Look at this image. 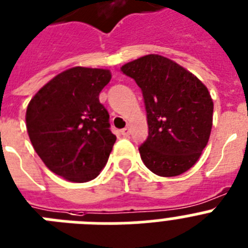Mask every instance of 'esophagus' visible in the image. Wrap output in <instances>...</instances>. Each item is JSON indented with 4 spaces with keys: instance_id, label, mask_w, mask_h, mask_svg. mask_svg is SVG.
<instances>
[{
    "instance_id": "34e87169",
    "label": "esophagus",
    "mask_w": 248,
    "mask_h": 248,
    "mask_svg": "<svg viewBox=\"0 0 248 248\" xmlns=\"http://www.w3.org/2000/svg\"><path fill=\"white\" fill-rule=\"evenodd\" d=\"M130 128L128 127H126V128H124V130H121V134H122V136L124 137H128L130 136Z\"/></svg>"
}]
</instances>
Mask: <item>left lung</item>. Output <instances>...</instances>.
I'll return each mask as SVG.
<instances>
[{
	"mask_svg": "<svg viewBox=\"0 0 248 248\" xmlns=\"http://www.w3.org/2000/svg\"><path fill=\"white\" fill-rule=\"evenodd\" d=\"M121 70L142 91L149 136L139 147L141 160L159 176L189 170L207 146L213 101L194 74L157 54L122 65Z\"/></svg>",
	"mask_w": 248,
	"mask_h": 248,
	"instance_id": "8db88e82",
	"label": "left lung"
}]
</instances>
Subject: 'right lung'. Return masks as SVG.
<instances>
[{"instance_id": "add662e5", "label": "right lung", "mask_w": 248, "mask_h": 248, "mask_svg": "<svg viewBox=\"0 0 248 248\" xmlns=\"http://www.w3.org/2000/svg\"><path fill=\"white\" fill-rule=\"evenodd\" d=\"M107 69L74 66L54 77L32 97L26 128L35 151L53 172L74 183L97 178L116 142L99 93Z\"/></svg>"}]
</instances>
